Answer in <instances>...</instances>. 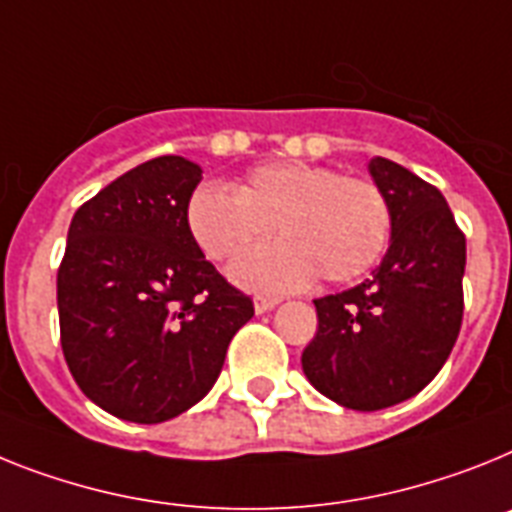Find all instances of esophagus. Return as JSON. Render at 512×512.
I'll list each match as a JSON object with an SVG mask.
<instances>
[{"mask_svg":"<svg viewBox=\"0 0 512 512\" xmlns=\"http://www.w3.org/2000/svg\"><path fill=\"white\" fill-rule=\"evenodd\" d=\"M278 302H281V299H276V296H255V312L257 315L270 312V309L276 307Z\"/></svg>","mask_w":512,"mask_h":512,"instance_id":"esophagus-1","label":"esophagus"}]
</instances>
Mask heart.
Instances as JSON below:
<instances>
[{"mask_svg": "<svg viewBox=\"0 0 512 512\" xmlns=\"http://www.w3.org/2000/svg\"><path fill=\"white\" fill-rule=\"evenodd\" d=\"M187 223L197 247L218 263L241 257L276 225L282 242L242 258L231 276L244 289L291 291L317 276L328 283L364 276L388 247L393 210L369 179L328 166L268 163L234 192L200 187Z\"/></svg>", "mask_w": 512, "mask_h": 512, "instance_id": "obj_1", "label": "heart"}]
</instances>
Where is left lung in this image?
Wrapping results in <instances>:
<instances>
[{
  "mask_svg": "<svg viewBox=\"0 0 512 512\" xmlns=\"http://www.w3.org/2000/svg\"><path fill=\"white\" fill-rule=\"evenodd\" d=\"M393 210L380 268L315 299L317 333L302 354L307 380L354 411H380L424 390L448 362L463 320L466 236L445 197L414 171L372 158Z\"/></svg>",
  "mask_w": 512,
  "mask_h": 512,
  "instance_id": "8db88e82",
  "label": "left lung"
}]
</instances>
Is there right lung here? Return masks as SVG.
<instances>
[{"label":"right lung","instance_id":"obj_1","mask_svg":"<svg viewBox=\"0 0 512 512\" xmlns=\"http://www.w3.org/2000/svg\"><path fill=\"white\" fill-rule=\"evenodd\" d=\"M203 169L158 156L77 208L57 273L62 351L90 401L158 424L203 401L252 299L205 260L187 223Z\"/></svg>","mask_w":512,"mask_h":512}]
</instances>
